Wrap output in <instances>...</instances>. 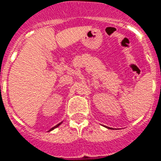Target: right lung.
<instances>
[{"label":"right lung","mask_w":161,"mask_h":161,"mask_svg":"<svg viewBox=\"0 0 161 161\" xmlns=\"http://www.w3.org/2000/svg\"><path fill=\"white\" fill-rule=\"evenodd\" d=\"M60 124H61V123H60ZM60 124H58V125H56V126H54V127H53V128H52V129L50 130H53V129H54V128H56V127H58V125H60Z\"/></svg>","instance_id":"1"}]
</instances>
